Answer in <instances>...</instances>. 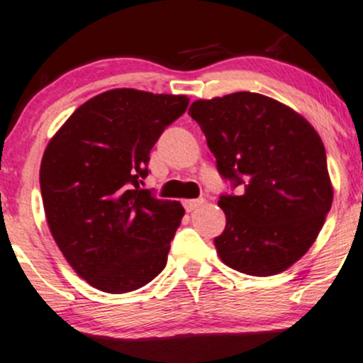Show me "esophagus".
<instances>
[{"label":"esophagus","instance_id":"1","mask_svg":"<svg viewBox=\"0 0 363 363\" xmlns=\"http://www.w3.org/2000/svg\"><path fill=\"white\" fill-rule=\"evenodd\" d=\"M203 202H206V199H194V201H185L183 202V206H185L186 213H192V211L197 209V207H201Z\"/></svg>","mask_w":363,"mask_h":363}]
</instances>
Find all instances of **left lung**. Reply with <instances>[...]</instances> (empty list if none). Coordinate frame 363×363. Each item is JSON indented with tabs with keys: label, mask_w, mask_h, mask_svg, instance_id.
Segmentation results:
<instances>
[{
	"label": "left lung",
	"mask_w": 363,
	"mask_h": 363,
	"mask_svg": "<svg viewBox=\"0 0 363 363\" xmlns=\"http://www.w3.org/2000/svg\"><path fill=\"white\" fill-rule=\"evenodd\" d=\"M223 178L226 226L214 238L219 259L250 276L286 271L312 247L333 203L324 144L302 115L255 92L192 103Z\"/></svg>",
	"instance_id": "left-lung-1"
}]
</instances>
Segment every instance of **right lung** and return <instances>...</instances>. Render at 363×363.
I'll list each match as a JSON object with an SVG mask.
<instances>
[{
	"mask_svg": "<svg viewBox=\"0 0 363 363\" xmlns=\"http://www.w3.org/2000/svg\"><path fill=\"white\" fill-rule=\"evenodd\" d=\"M189 97L113 89L63 123L40 161L50 231L73 271L97 290L128 293L164 269L185 209L142 190L150 149Z\"/></svg>",
	"mask_w": 363,
	"mask_h": 363,
	"instance_id": "obj_1",
	"label": "right lung"
}]
</instances>
